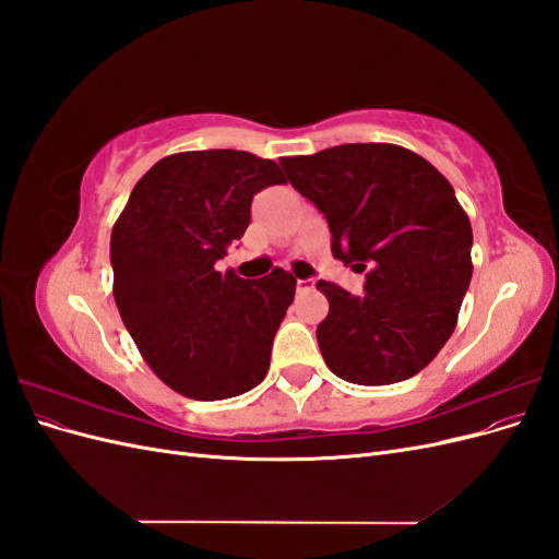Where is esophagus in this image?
I'll return each instance as SVG.
<instances>
[{"mask_svg":"<svg viewBox=\"0 0 559 559\" xmlns=\"http://www.w3.org/2000/svg\"><path fill=\"white\" fill-rule=\"evenodd\" d=\"M314 289V280H296V292L298 294H306Z\"/></svg>","mask_w":559,"mask_h":559,"instance_id":"34e87169","label":"esophagus"}]
</instances>
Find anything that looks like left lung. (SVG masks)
Wrapping results in <instances>:
<instances>
[{"instance_id":"1","label":"left lung","mask_w":559,"mask_h":559,"mask_svg":"<svg viewBox=\"0 0 559 559\" xmlns=\"http://www.w3.org/2000/svg\"><path fill=\"white\" fill-rule=\"evenodd\" d=\"M331 228L337 261L366 273L364 296L317 282L329 314L317 343L337 378L378 386L429 366L456 326L473 230L450 181L396 144H341L280 158Z\"/></svg>"}]
</instances>
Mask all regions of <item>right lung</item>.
<instances>
[{
	"label": "right lung",
	"instance_id": "right-lung-1",
	"mask_svg": "<svg viewBox=\"0 0 559 559\" xmlns=\"http://www.w3.org/2000/svg\"><path fill=\"white\" fill-rule=\"evenodd\" d=\"M284 183L247 151H183L134 183L111 230L114 298L148 368L177 394L222 401L257 386L296 294L282 267L242 280L216 261L249 226L259 191Z\"/></svg>",
	"mask_w": 559,
	"mask_h": 559
}]
</instances>
